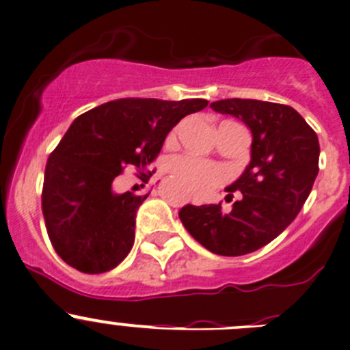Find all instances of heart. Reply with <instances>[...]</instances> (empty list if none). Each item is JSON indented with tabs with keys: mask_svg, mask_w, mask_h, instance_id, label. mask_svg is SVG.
Here are the masks:
<instances>
[{
	"mask_svg": "<svg viewBox=\"0 0 350 350\" xmlns=\"http://www.w3.org/2000/svg\"><path fill=\"white\" fill-rule=\"evenodd\" d=\"M169 176L183 183L186 191L198 198L212 195L217 188L229 181V171L215 162L203 161L195 155H176L167 161Z\"/></svg>",
	"mask_w": 350,
	"mask_h": 350,
	"instance_id": "heart-1",
	"label": "heart"
}]
</instances>
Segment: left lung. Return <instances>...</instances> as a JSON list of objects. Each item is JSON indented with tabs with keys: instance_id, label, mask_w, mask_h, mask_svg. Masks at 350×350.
I'll use <instances>...</instances> for the list:
<instances>
[{
	"instance_id": "1",
	"label": "left lung",
	"mask_w": 350,
	"mask_h": 350,
	"mask_svg": "<svg viewBox=\"0 0 350 350\" xmlns=\"http://www.w3.org/2000/svg\"><path fill=\"white\" fill-rule=\"evenodd\" d=\"M213 111L239 118L253 133L251 162L234 185L241 198L230 212L219 205H185L179 219L208 251L241 256L275 239L303 208L318 176L320 144L313 128L286 104L254 99H224Z\"/></svg>"
}]
</instances>
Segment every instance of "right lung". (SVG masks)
Returning <instances> with one entry per match:
<instances>
[{
  "label": "right lung",
  "mask_w": 350,
  "mask_h": 350,
  "mask_svg": "<svg viewBox=\"0 0 350 350\" xmlns=\"http://www.w3.org/2000/svg\"><path fill=\"white\" fill-rule=\"evenodd\" d=\"M208 100L118 99L80 114L44 172L42 213L47 236L61 260L83 273L118 267L135 241V217L148 195L113 191L126 167L140 178L161 154L169 131Z\"/></svg>",
  "instance_id": "obj_1"
}]
</instances>
